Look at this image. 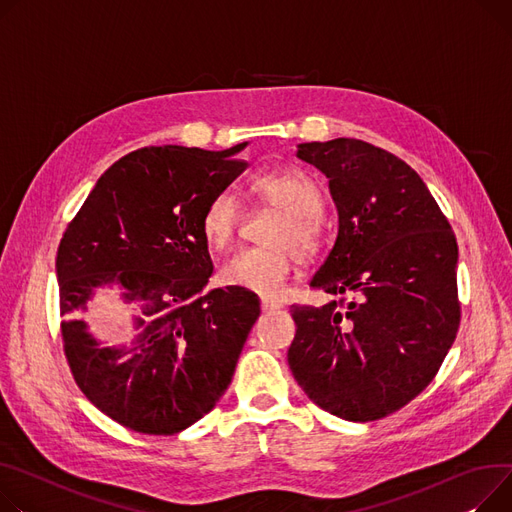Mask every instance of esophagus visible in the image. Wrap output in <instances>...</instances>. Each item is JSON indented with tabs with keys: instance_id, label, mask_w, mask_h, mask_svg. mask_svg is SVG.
<instances>
[{
	"instance_id": "34e87169",
	"label": "esophagus",
	"mask_w": 512,
	"mask_h": 512,
	"mask_svg": "<svg viewBox=\"0 0 512 512\" xmlns=\"http://www.w3.org/2000/svg\"><path fill=\"white\" fill-rule=\"evenodd\" d=\"M261 309H263L265 313H269V311H278V309H282V302H280V300H276V298H267V296H263V298H261Z\"/></svg>"
}]
</instances>
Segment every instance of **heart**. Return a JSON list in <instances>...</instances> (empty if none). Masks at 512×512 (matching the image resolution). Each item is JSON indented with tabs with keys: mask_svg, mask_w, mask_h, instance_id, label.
I'll list each match as a JSON object with an SVG mask.
<instances>
[{
	"mask_svg": "<svg viewBox=\"0 0 512 512\" xmlns=\"http://www.w3.org/2000/svg\"><path fill=\"white\" fill-rule=\"evenodd\" d=\"M251 187L267 206L284 212V218L267 236L269 245L274 247L236 251L222 263L220 280L226 286L261 296H278L296 265V255L311 259L321 247L325 199L319 183L302 168L267 170L253 179ZM241 214V199L234 191L216 193L201 214V234L206 243L214 249H224L236 234Z\"/></svg>",
	"mask_w": 512,
	"mask_h": 512,
	"instance_id": "b5f03b06",
	"label": "heart"
}]
</instances>
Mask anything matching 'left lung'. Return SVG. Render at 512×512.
<instances>
[{"instance_id":"1","label":"left lung","mask_w":512,"mask_h":512,"mask_svg":"<svg viewBox=\"0 0 512 512\" xmlns=\"http://www.w3.org/2000/svg\"><path fill=\"white\" fill-rule=\"evenodd\" d=\"M296 156L329 179L339 220L311 286L354 298L344 311L292 304L288 364L321 410L379 420L430 385L455 342V234L416 170L383 148L337 138Z\"/></svg>"}]
</instances>
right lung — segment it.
Masks as SVG:
<instances>
[{"label": "right lung", "instance_id": "obj_1", "mask_svg": "<svg viewBox=\"0 0 512 512\" xmlns=\"http://www.w3.org/2000/svg\"><path fill=\"white\" fill-rule=\"evenodd\" d=\"M222 152L150 146L102 175L57 249L65 358L82 393L121 426L177 434L214 410L261 309L255 292L206 290L214 271L201 214L247 168ZM138 305L141 335L105 349L81 313L98 287Z\"/></svg>", "mask_w": 512, "mask_h": 512}]
</instances>
